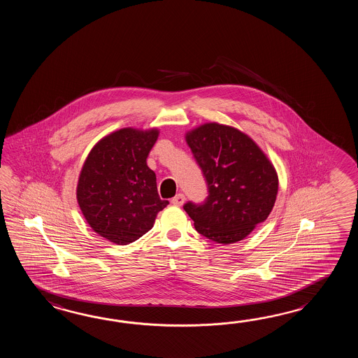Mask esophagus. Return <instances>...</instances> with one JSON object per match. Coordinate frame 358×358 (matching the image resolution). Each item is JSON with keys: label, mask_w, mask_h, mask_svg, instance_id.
<instances>
[{"label": "esophagus", "mask_w": 358, "mask_h": 358, "mask_svg": "<svg viewBox=\"0 0 358 358\" xmlns=\"http://www.w3.org/2000/svg\"><path fill=\"white\" fill-rule=\"evenodd\" d=\"M184 201H185V196L182 193H179V194H176V197L171 199V203L176 206H182L184 203Z\"/></svg>", "instance_id": "1"}]
</instances>
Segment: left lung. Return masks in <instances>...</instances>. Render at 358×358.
Instances as JSON below:
<instances>
[{
    "label": "left lung",
    "mask_w": 358,
    "mask_h": 358,
    "mask_svg": "<svg viewBox=\"0 0 358 358\" xmlns=\"http://www.w3.org/2000/svg\"><path fill=\"white\" fill-rule=\"evenodd\" d=\"M185 141L208 188L205 202H187L185 213L198 233L216 243L242 241L274 207V165L252 138L229 125L206 122L188 131Z\"/></svg>",
    "instance_id": "8db88e82"
}]
</instances>
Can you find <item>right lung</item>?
Wrapping results in <instances>:
<instances>
[{"instance_id": "obj_1", "label": "right lung", "mask_w": 358, "mask_h": 358, "mask_svg": "<svg viewBox=\"0 0 358 358\" xmlns=\"http://www.w3.org/2000/svg\"><path fill=\"white\" fill-rule=\"evenodd\" d=\"M159 138L156 128H122L102 138L84 161L76 199L97 234L116 244H129L151 230L162 201L156 174L147 166Z\"/></svg>"}]
</instances>
